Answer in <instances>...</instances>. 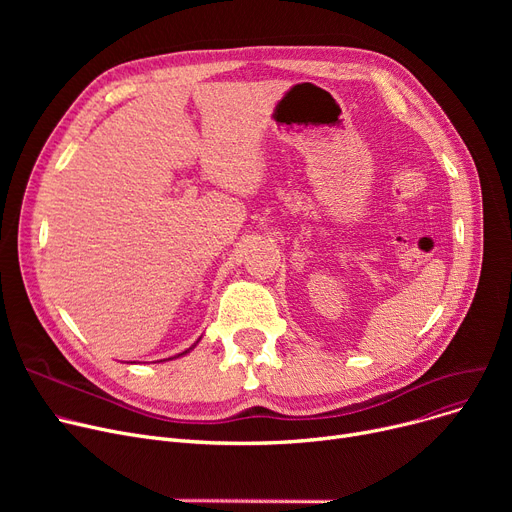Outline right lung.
Returning <instances> with one entry per match:
<instances>
[{
	"mask_svg": "<svg viewBox=\"0 0 512 512\" xmlns=\"http://www.w3.org/2000/svg\"><path fill=\"white\" fill-rule=\"evenodd\" d=\"M197 342H199V340H197ZM195 346H197V344H193V346H191V348H186V351H184V353H180V355H176V357H174V359H178V357H182V355H186V353H188V351H193V348H195Z\"/></svg>",
	"mask_w": 512,
	"mask_h": 512,
	"instance_id": "add662e5",
	"label": "right lung"
}]
</instances>
